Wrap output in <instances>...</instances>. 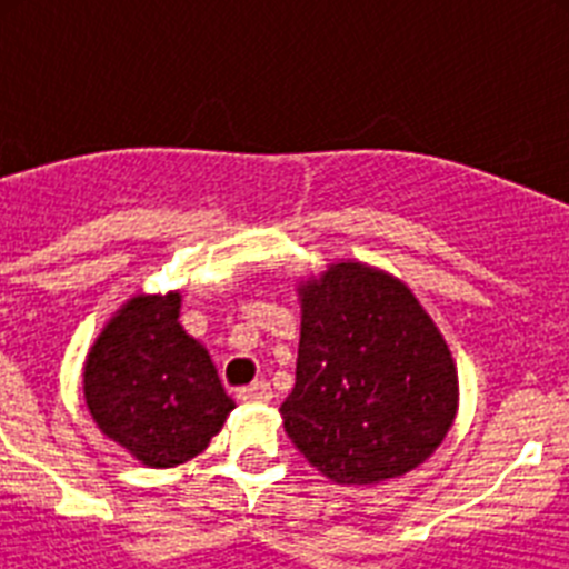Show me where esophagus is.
Masks as SVG:
<instances>
[{"instance_id":"1","label":"esophagus","mask_w":569,"mask_h":569,"mask_svg":"<svg viewBox=\"0 0 569 569\" xmlns=\"http://www.w3.org/2000/svg\"><path fill=\"white\" fill-rule=\"evenodd\" d=\"M239 399L241 401H270L273 399V390H270L268 381H253V385L241 387Z\"/></svg>"}]
</instances>
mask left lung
<instances>
[{
    "label": "left lung",
    "mask_w": 569,
    "mask_h": 569,
    "mask_svg": "<svg viewBox=\"0 0 569 569\" xmlns=\"http://www.w3.org/2000/svg\"><path fill=\"white\" fill-rule=\"evenodd\" d=\"M293 393L279 407L299 453L336 485H379L430 459L459 410V376L405 281L336 261L299 284Z\"/></svg>",
    "instance_id": "1"
}]
</instances>
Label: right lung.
<instances>
[{
	"label": "right lung",
	"mask_w": 569,
	"mask_h": 569,
	"mask_svg": "<svg viewBox=\"0 0 569 569\" xmlns=\"http://www.w3.org/2000/svg\"><path fill=\"white\" fill-rule=\"evenodd\" d=\"M182 296H133L84 361V401L108 439L148 467H176L210 445L233 410L213 361L179 325Z\"/></svg>",
	"instance_id": "add662e5"
}]
</instances>
